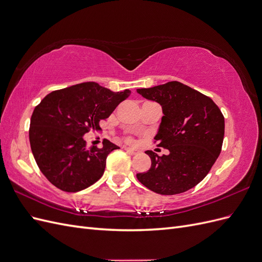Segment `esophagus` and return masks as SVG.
<instances>
[{"label": "esophagus", "instance_id": "esophagus-1", "mask_svg": "<svg viewBox=\"0 0 262 262\" xmlns=\"http://www.w3.org/2000/svg\"><path fill=\"white\" fill-rule=\"evenodd\" d=\"M124 149H125V152H126V153H129L130 155H136V154H138V153H139V150H138V149H136V148L125 147Z\"/></svg>", "mask_w": 262, "mask_h": 262}]
</instances>
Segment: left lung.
<instances>
[{"mask_svg":"<svg viewBox=\"0 0 262 262\" xmlns=\"http://www.w3.org/2000/svg\"><path fill=\"white\" fill-rule=\"evenodd\" d=\"M137 92L162 106V122L155 141L167 148L158 156L146 150L150 168L137 178L152 191L170 195L196 186L208 175L221 153L224 116L210 97L177 81Z\"/></svg>","mask_w":262,"mask_h":262,"instance_id":"left-lung-1","label":"left lung"}]
</instances>
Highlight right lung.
I'll return each mask as SVG.
<instances>
[{
	"label": "right lung",
	"mask_w": 262,
	"mask_h": 262,
	"mask_svg": "<svg viewBox=\"0 0 262 262\" xmlns=\"http://www.w3.org/2000/svg\"><path fill=\"white\" fill-rule=\"evenodd\" d=\"M131 92H112L95 82L51 92L30 119L29 142L39 169L53 186L77 192L100 179L110 152L119 148L106 140L102 147L86 146L84 134L98 130Z\"/></svg>",
	"instance_id": "1"
}]
</instances>
